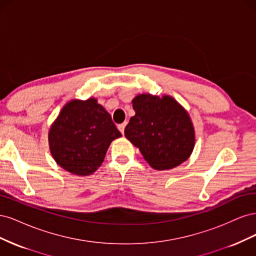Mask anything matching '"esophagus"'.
<instances>
[{
    "instance_id": "34e87169",
    "label": "esophagus",
    "mask_w": 256,
    "mask_h": 256,
    "mask_svg": "<svg viewBox=\"0 0 256 256\" xmlns=\"http://www.w3.org/2000/svg\"><path fill=\"white\" fill-rule=\"evenodd\" d=\"M126 124L127 122H122V124H120V125L118 126V130L122 132V134H124V132H125V127H126Z\"/></svg>"
}]
</instances>
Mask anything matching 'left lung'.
<instances>
[{
	"label": "left lung",
	"mask_w": 256,
	"mask_h": 256,
	"mask_svg": "<svg viewBox=\"0 0 256 256\" xmlns=\"http://www.w3.org/2000/svg\"><path fill=\"white\" fill-rule=\"evenodd\" d=\"M136 115L125 136L150 166L173 168L187 160L194 147V129L184 108L170 96L142 94L132 100Z\"/></svg>",
	"instance_id": "left-lung-1"
}]
</instances>
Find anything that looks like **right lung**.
<instances>
[{
  "label": "right lung",
  "instance_id": "right-lung-1",
  "mask_svg": "<svg viewBox=\"0 0 256 256\" xmlns=\"http://www.w3.org/2000/svg\"><path fill=\"white\" fill-rule=\"evenodd\" d=\"M122 134L111 115L94 98L72 100L60 111L49 131L50 150L56 164L76 175H90L102 164L108 147Z\"/></svg>",
  "mask_w": 256,
  "mask_h": 256
}]
</instances>
